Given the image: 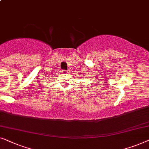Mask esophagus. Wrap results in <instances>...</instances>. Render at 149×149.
I'll list each match as a JSON object with an SVG mask.
<instances>
[{
    "instance_id": "esophagus-1",
    "label": "esophagus",
    "mask_w": 149,
    "mask_h": 149,
    "mask_svg": "<svg viewBox=\"0 0 149 149\" xmlns=\"http://www.w3.org/2000/svg\"><path fill=\"white\" fill-rule=\"evenodd\" d=\"M62 73H65H65H68V71H67V70H63V71H62Z\"/></svg>"
}]
</instances>
